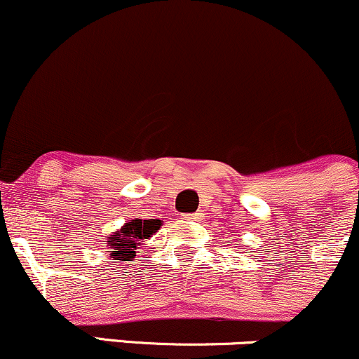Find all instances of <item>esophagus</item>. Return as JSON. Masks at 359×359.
Here are the masks:
<instances>
[{
    "label": "esophagus",
    "mask_w": 359,
    "mask_h": 359,
    "mask_svg": "<svg viewBox=\"0 0 359 359\" xmlns=\"http://www.w3.org/2000/svg\"><path fill=\"white\" fill-rule=\"evenodd\" d=\"M185 217V219H187V221H199L201 219V214H187V216H184Z\"/></svg>",
    "instance_id": "34e87169"
}]
</instances>
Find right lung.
Returning a JSON list of instances; mask_svg holds the SVG:
<instances>
[{
  "mask_svg": "<svg viewBox=\"0 0 359 359\" xmlns=\"http://www.w3.org/2000/svg\"><path fill=\"white\" fill-rule=\"evenodd\" d=\"M160 219H130L118 231L106 236L104 246L111 251V258L119 262H131L137 257V250L158 231Z\"/></svg>",
  "mask_w": 359,
  "mask_h": 359,
  "instance_id": "right-lung-1",
  "label": "right lung"
}]
</instances>
